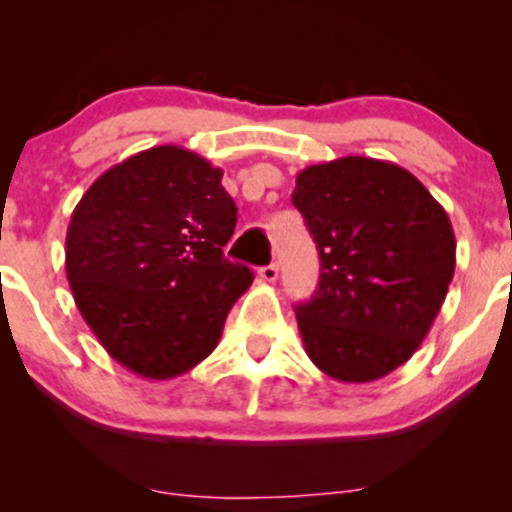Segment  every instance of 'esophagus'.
I'll return each mask as SVG.
<instances>
[{"label":"esophagus","instance_id":"obj_1","mask_svg":"<svg viewBox=\"0 0 512 512\" xmlns=\"http://www.w3.org/2000/svg\"><path fill=\"white\" fill-rule=\"evenodd\" d=\"M260 279L267 281V284H274V281L279 279V267H276V264H267V267H262Z\"/></svg>","mask_w":512,"mask_h":512}]
</instances>
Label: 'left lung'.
Returning <instances> with one entry per match:
<instances>
[{
    "mask_svg": "<svg viewBox=\"0 0 512 512\" xmlns=\"http://www.w3.org/2000/svg\"><path fill=\"white\" fill-rule=\"evenodd\" d=\"M293 204L320 250V284L296 305L310 361L339 383H370L407 363L455 274L445 209L409 170L344 156L296 175Z\"/></svg>",
    "mask_w": 512,
    "mask_h": 512,
    "instance_id": "obj_1",
    "label": "left lung"
}]
</instances>
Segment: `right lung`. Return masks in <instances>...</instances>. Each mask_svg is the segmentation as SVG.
Wrapping results in <instances>:
<instances>
[{"label": "right lung", "instance_id": "obj_1", "mask_svg": "<svg viewBox=\"0 0 512 512\" xmlns=\"http://www.w3.org/2000/svg\"><path fill=\"white\" fill-rule=\"evenodd\" d=\"M223 170L182 146L108 168L67 228L69 289L103 349L146 380L195 368L219 344L252 272L223 257L236 204Z\"/></svg>", "mask_w": 512, "mask_h": 512}]
</instances>
